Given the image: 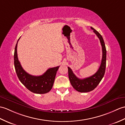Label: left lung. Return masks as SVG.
Masks as SVG:
<instances>
[{"label":"left lung","mask_w":125,"mask_h":125,"mask_svg":"<svg viewBox=\"0 0 125 125\" xmlns=\"http://www.w3.org/2000/svg\"><path fill=\"white\" fill-rule=\"evenodd\" d=\"M93 30L94 33L99 38L102 48V59L99 69L96 73L93 76L81 79L77 78L72 70L68 67V75L70 82L72 87L77 91L81 93H86L91 92L94 90L99 84L104 76L106 68V50L104 43V40L100 33L94 28H91Z\"/></svg>","instance_id":"obj_1"}]
</instances>
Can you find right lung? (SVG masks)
Here are the masks:
<instances>
[{"label":"right lung","instance_id":"right-lung-1","mask_svg":"<svg viewBox=\"0 0 125 125\" xmlns=\"http://www.w3.org/2000/svg\"><path fill=\"white\" fill-rule=\"evenodd\" d=\"M20 38L17 42L14 55V66L17 76L23 85L31 92L36 94L47 93L53 87L55 78L60 66L48 69L42 75L39 76L28 73L22 68L17 57V46Z\"/></svg>","mask_w":125,"mask_h":125}]
</instances>
